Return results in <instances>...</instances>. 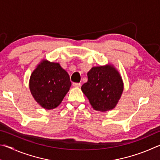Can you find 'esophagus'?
Listing matches in <instances>:
<instances>
[{"label": "esophagus", "instance_id": "obj_1", "mask_svg": "<svg viewBox=\"0 0 160 160\" xmlns=\"http://www.w3.org/2000/svg\"><path fill=\"white\" fill-rule=\"evenodd\" d=\"M72 85H73V86L75 87V88H80V85H81V84L80 83H78V82H73V84H72Z\"/></svg>", "mask_w": 160, "mask_h": 160}]
</instances>
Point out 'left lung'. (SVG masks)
<instances>
[{
  "instance_id": "8db88e82",
  "label": "left lung",
  "mask_w": 160,
  "mask_h": 160,
  "mask_svg": "<svg viewBox=\"0 0 160 160\" xmlns=\"http://www.w3.org/2000/svg\"><path fill=\"white\" fill-rule=\"evenodd\" d=\"M88 82L81 90L94 109L107 112L114 109L123 91L121 75L112 65L92 68Z\"/></svg>"
}]
</instances>
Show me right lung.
Listing matches in <instances>:
<instances>
[{
  "label": "right lung",
  "instance_id": "right-lung-1",
  "mask_svg": "<svg viewBox=\"0 0 160 160\" xmlns=\"http://www.w3.org/2000/svg\"><path fill=\"white\" fill-rule=\"evenodd\" d=\"M29 90L38 104L46 109L57 107L69 91L71 82L58 63L43 60L29 79Z\"/></svg>",
  "mask_w": 160,
  "mask_h": 160
}]
</instances>
